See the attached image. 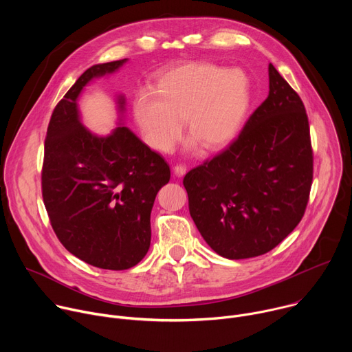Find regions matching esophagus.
I'll return each mask as SVG.
<instances>
[{
    "mask_svg": "<svg viewBox=\"0 0 352 352\" xmlns=\"http://www.w3.org/2000/svg\"><path fill=\"white\" fill-rule=\"evenodd\" d=\"M174 173H175V175L182 177V175L186 173V166H185V164H182V163L175 164V166H174Z\"/></svg>",
    "mask_w": 352,
    "mask_h": 352,
    "instance_id": "34e87169",
    "label": "esophagus"
}]
</instances>
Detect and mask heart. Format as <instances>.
I'll return each mask as SVG.
<instances>
[{
    "label": "heart",
    "instance_id": "heart-1",
    "mask_svg": "<svg viewBox=\"0 0 352 352\" xmlns=\"http://www.w3.org/2000/svg\"><path fill=\"white\" fill-rule=\"evenodd\" d=\"M250 106L248 75L223 65L190 61L157 75L152 90L133 102V117L144 142L170 152L185 128L205 150L227 146L241 131Z\"/></svg>",
    "mask_w": 352,
    "mask_h": 352
}]
</instances>
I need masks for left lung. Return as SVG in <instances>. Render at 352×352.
<instances>
[{
    "label": "left lung",
    "mask_w": 352,
    "mask_h": 352,
    "mask_svg": "<svg viewBox=\"0 0 352 352\" xmlns=\"http://www.w3.org/2000/svg\"><path fill=\"white\" fill-rule=\"evenodd\" d=\"M269 96L227 148L184 177L189 213L223 258L276 248L302 220L314 150L302 100L269 64Z\"/></svg>",
    "instance_id": "1"
}]
</instances>
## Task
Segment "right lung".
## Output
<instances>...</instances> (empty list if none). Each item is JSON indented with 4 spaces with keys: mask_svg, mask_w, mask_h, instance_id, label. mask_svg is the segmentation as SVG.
I'll return each instance as SVG.
<instances>
[{
    "mask_svg": "<svg viewBox=\"0 0 352 352\" xmlns=\"http://www.w3.org/2000/svg\"><path fill=\"white\" fill-rule=\"evenodd\" d=\"M125 61L86 69L60 100L48 122L41 167L43 202L57 238L80 261L107 270H125L144 258L150 212L170 181L163 156L126 126L98 138L79 121L76 98L83 86Z\"/></svg>",
    "mask_w": 352,
    "mask_h": 352,
    "instance_id": "1",
    "label": "right lung"
}]
</instances>
